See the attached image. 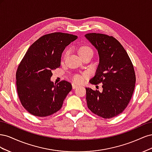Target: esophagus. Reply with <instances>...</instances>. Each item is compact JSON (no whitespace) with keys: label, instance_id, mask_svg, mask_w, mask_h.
Segmentation results:
<instances>
[{"label":"esophagus","instance_id":"1","mask_svg":"<svg viewBox=\"0 0 152 152\" xmlns=\"http://www.w3.org/2000/svg\"><path fill=\"white\" fill-rule=\"evenodd\" d=\"M78 87H79V86H78V85H77V84H74V83L72 84V88H73V89H76V88H77Z\"/></svg>","mask_w":152,"mask_h":152}]
</instances>
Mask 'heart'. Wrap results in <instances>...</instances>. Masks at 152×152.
<instances>
[{
  "label": "heart",
  "instance_id": "obj_1",
  "mask_svg": "<svg viewBox=\"0 0 152 152\" xmlns=\"http://www.w3.org/2000/svg\"><path fill=\"white\" fill-rule=\"evenodd\" d=\"M88 52H93L92 49L88 47V46H83L80 48L79 49V54L82 53H88ZM83 77L81 75H75L74 77V80L77 82V83H81V82L83 81Z\"/></svg>",
  "mask_w": 152,
  "mask_h": 152
}]
</instances>
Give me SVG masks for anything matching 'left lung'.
<instances>
[{
    "label": "left lung",
    "instance_id": "8db88e82",
    "mask_svg": "<svg viewBox=\"0 0 152 152\" xmlns=\"http://www.w3.org/2000/svg\"><path fill=\"white\" fill-rule=\"evenodd\" d=\"M85 37L99 55V65L90 83L103 84L102 92L86 87L87 107L99 117H114L125 110L132 96L136 83L134 67L126 50L113 37L89 33Z\"/></svg>",
    "mask_w": 152,
    "mask_h": 152
}]
</instances>
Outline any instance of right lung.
Segmentation results:
<instances>
[{
  "label": "right lung",
  "mask_w": 152,
  "mask_h": 152,
  "mask_svg": "<svg viewBox=\"0 0 152 152\" xmlns=\"http://www.w3.org/2000/svg\"><path fill=\"white\" fill-rule=\"evenodd\" d=\"M77 39L56 32L41 37L27 50L16 72V86L22 105L33 115L49 116L62 107L72 85L66 80L54 84L50 78L61 65L63 50Z\"/></svg>",
  "instance_id": "obj_1"
}]
</instances>
